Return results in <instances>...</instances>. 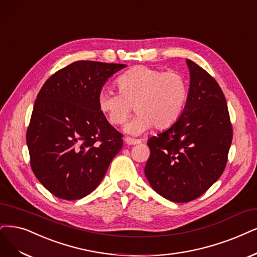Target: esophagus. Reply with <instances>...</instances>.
Wrapping results in <instances>:
<instances>
[{
    "mask_svg": "<svg viewBox=\"0 0 257 257\" xmlns=\"http://www.w3.org/2000/svg\"><path fill=\"white\" fill-rule=\"evenodd\" d=\"M125 143L127 145H138V144H141V140L132 139V138H125Z\"/></svg>",
    "mask_w": 257,
    "mask_h": 257,
    "instance_id": "1",
    "label": "esophagus"
}]
</instances>
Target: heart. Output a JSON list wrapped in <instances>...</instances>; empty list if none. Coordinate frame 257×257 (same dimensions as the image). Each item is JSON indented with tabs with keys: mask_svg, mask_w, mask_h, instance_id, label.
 Instances as JSON below:
<instances>
[{
	"mask_svg": "<svg viewBox=\"0 0 257 257\" xmlns=\"http://www.w3.org/2000/svg\"><path fill=\"white\" fill-rule=\"evenodd\" d=\"M119 93L108 89L99 91L100 112L112 125H122L132 106L137 116L123 128L126 134L140 136L155 126L165 129L181 116L187 100V84L181 74L162 72L145 65L135 66L116 80Z\"/></svg>",
	"mask_w": 257,
	"mask_h": 257,
	"instance_id": "obj_1",
	"label": "heart"
}]
</instances>
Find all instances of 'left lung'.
Here are the masks:
<instances>
[{"label":"left lung","mask_w":257,"mask_h":257,"mask_svg":"<svg viewBox=\"0 0 257 257\" xmlns=\"http://www.w3.org/2000/svg\"><path fill=\"white\" fill-rule=\"evenodd\" d=\"M189 89L181 116L151 137L145 176L155 191L184 203L204 194L226 165L232 126L219 84L202 68L186 59Z\"/></svg>","instance_id":"8db88e82"}]
</instances>
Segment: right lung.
I'll list each match as a JSON object with an SVG mask.
<instances>
[{"mask_svg": "<svg viewBox=\"0 0 257 257\" xmlns=\"http://www.w3.org/2000/svg\"><path fill=\"white\" fill-rule=\"evenodd\" d=\"M126 64L76 61L45 81L26 134L32 169L54 196L77 200L92 193L122 146L97 96Z\"/></svg>", "mask_w": 257, "mask_h": 257, "instance_id": "add662e5", "label": "right lung"}]
</instances>
